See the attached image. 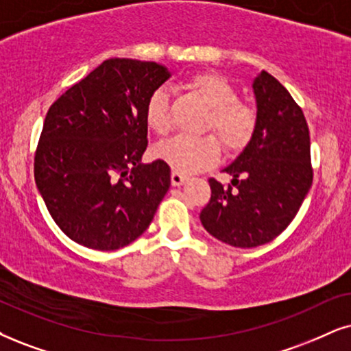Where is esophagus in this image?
Returning a JSON list of instances; mask_svg holds the SVG:
<instances>
[{
    "instance_id": "1",
    "label": "esophagus",
    "mask_w": 351,
    "mask_h": 351,
    "mask_svg": "<svg viewBox=\"0 0 351 351\" xmlns=\"http://www.w3.org/2000/svg\"><path fill=\"white\" fill-rule=\"evenodd\" d=\"M188 180H189L188 176L183 175V173H178V171H173V173H171V184H173V186H181V184H184Z\"/></svg>"
}]
</instances>
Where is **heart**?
I'll list each match as a JSON object with an SVG mask.
<instances>
[{"label":"heart","instance_id":"1","mask_svg":"<svg viewBox=\"0 0 351 351\" xmlns=\"http://www.w3.org/2000/svg\"><path fill=\"white\" fill-rule=\"evenodd\" d=\"M188 87L210 108L206 130H214L228 152H238L250 144L257 128L256 110L238 100V90L227 77L201 73L189 79ZM144 118L149 130L158 136L170 132L171 106L167 88L158 87L145 101ZM157 155L178 173H194L212 167L220 157V144L214 136H176L157 149Z\"/></svg>","mask_w":351,"mask_h":351}]
</instances>
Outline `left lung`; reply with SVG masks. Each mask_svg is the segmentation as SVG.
Here are the masks:
<instances>
[{"label": "left lung", "instance_id": "8db88e82", "mask_svg": "<svg viewBox=\"0 0 351 351\" xmlns=\"http://www.w3.org/2000/svg\"><path fill=\"white\" fill-rule=\"evenodd\" d=\"M257 128L232 165V184L210 178V201L201 212L204 228L234 247H256L277 238L313 184L311 143L303 110L269 73L252 82Z\"/></svg>", "mask_w": 351, "mask_h": 351}]
</instances>
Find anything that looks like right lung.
I'll return each mask as SVG.
<instances>
[{
  "instance_id": "obj_1",
  "label": "right lung",
  "mask_w": 351,
  "mask_h": 351,
  "mask_svg": "<svg viewBox=\"0 0 351 351\" xmlns=\"http://www.w3.org/2000/svg\"><path fill=\"white\" fill-rule=\"evenodd\" d=\"M170 73L154 61L110 58L48 110L34 176L66 237L97 251L139 238L171 184L170 167L141 163L145 101Z\"/></svg>"
}]
</instances>
